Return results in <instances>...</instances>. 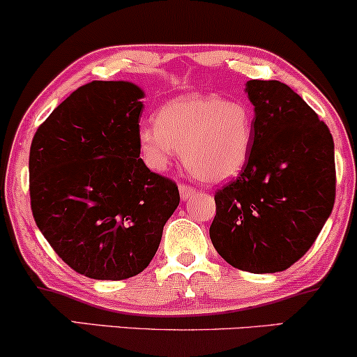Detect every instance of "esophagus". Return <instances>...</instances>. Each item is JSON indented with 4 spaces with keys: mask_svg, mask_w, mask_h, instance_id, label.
Masks as SVG:
<instances>
[{
    "mask_svg": "<svg viewBox=\"0 0 357 357\" xmlns=\"http://www.w3.org/2000/svg\"><path fill=\"white\" fill-rule=\"evenodd\" d=\"M178 188H180V197H182V200H188L192 195H195V192H197L195 188L187 185V183H180Z\"/></svg>",
    "mask_w": 357,
    "mask_h": 357,
    "instance_id": "1",
    "label": "esophagus"
}]
</instances>
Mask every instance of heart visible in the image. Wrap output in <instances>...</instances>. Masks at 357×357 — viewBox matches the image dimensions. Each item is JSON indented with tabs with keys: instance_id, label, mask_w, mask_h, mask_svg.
<instances>
[{
	"instance_id": "heart-1",
	"label": "heart",
	"mask_w": 357,
	"mask_h": 357,
	"mask_svg": "<svg viewBox=\"0 0 357 357\" xmlns=\"http://www.w3.org/2000/svg\"><path fill=\"white\" fill-rule=\"evenodd\" d=\"M255 137V116L243 100L217 94H187L165 105L155 126L139 129L144 162L164 172L182 151L183 164L205 183H223L248 164Z\"/></svg>"
}]
</instances>
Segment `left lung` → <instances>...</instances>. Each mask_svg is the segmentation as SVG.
I'll use <instances>...</instances> for the list:
<instances>
[{
	"label": "left lung",
	"mask_w": 357,
	"mask_h": 357,
	"mask_svg": "<svg viewBox=\"0 0 357 357\" xmlns=\"http://www.w3.org/2000/svg\"><path fill=\"white\" fill-rule=\"evenodd\" d=\"M255 105L248 164L215 192L210 240L238 270L276 273L296 263L333 212L334 142L328 126L280 81L246 82Z\"/></svg>",
	"instance_id": "8db88e82"
}]
</instances>
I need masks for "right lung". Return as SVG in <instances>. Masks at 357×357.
I'll return each instance as SVG.
<instances>
[{
  "label": "right lung",
  "mask_w": 357,
  "mask_h": 357,
  "mask_svg": "<svg viewBox=\"0 0 357 357\" xmlns=\"http://www.w3.org/2000/svg\"><path fill=\"white\" fill-rule=\"evenodd\" d=\"M144 92L92 81L38 127L29 151L34 222L66 265L92 280H126L149 266L178 206L174 180L140 158Z\"/></svg>",
  "instance_id": "1"
}]
</instances>
